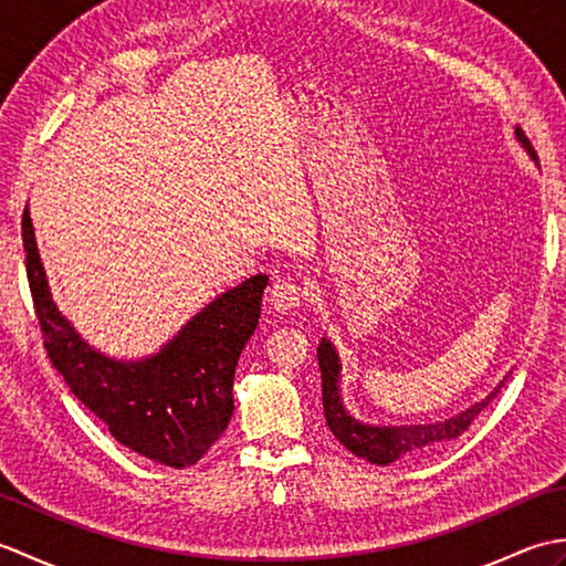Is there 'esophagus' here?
I'll use <instances>...</instances> for the list:
<instances>
[{
    "instance_id": "esophagus-1",
    "label": "esophagus",
    "mask_w": 566,
    "mask_h": 566,
    "mask_svg": "<svg viewBox=\"0 0 566 566\" xmlns=\"http://www.w3.org/2000/svg\"><path fill=\"white\" fill-rule=\"evenodd\" d=\"M304 296H306V292L296 282L282 280V282L272 284L270 304H272L274 311H282V314H286V311H292V308H296L298 304H302Z\"/></svg>"
}]
</instances>
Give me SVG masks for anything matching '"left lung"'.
Returning a JSON list of instances; mask_svg holds the SVG:
<instances>
[{
    "label": "left lung",
    "mask_w": 566,
    "mask_h": 566,
    "mask_svg": "<svg viewBox=\"0 0 566 566\" xmlns=\"http://www.w3.org/2000/svg\"><path fill=\"white\" fill-rule=\"evenodd\" d=\"M515 136L525 146V150L537 158L531 140L521 128H515ZM318 367H321V387H323V413H326V423L331 432L338 438L353 454L363 457L371 464H391L396 460H408V457H420L426 452H436L442 444L460 438L462 432L472 426V420L484 411L489 401L501 391L503 381L491 391L484 401L467 408L460 416H452L440 423L428 426H399V428H375L365 426L355 420L343 408L340 394H338V377L340 365L338 355H335L333 345L323 338L318 345Z\"/></svg>",
    "instance_id": "1"
}]
</instances>
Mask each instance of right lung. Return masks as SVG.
Segmentation results:
<instances>
[{
	"label": "right lung",
	"mask_w": 566,
	"mask_h": 566,
	"mask_svg": "<svg viewBox=\"0 0 566 566\" xmlns=\"http://www.w3.org/2000/svg\"><path fill=\"white\" fill-rule=\"evenodd\" d=\"M21 238L43 347L70 391L126 448L170 467L201 460L231 420L235 365L258 328L268 274L250 276L213 298L158 355L118 363L92 350L60 316L29 209L21 216Z\"/></svg>",
	"instance_id": "add662e5"
}]
</instances>
